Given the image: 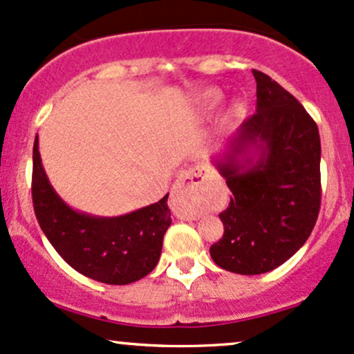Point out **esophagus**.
Wrapping results in <instances>:
<instances>
[{
  "label": "esophagus",
  "instance_id": "esophagus-1",
  "mask_svg": "<svg viewBox=\"0 0 354 354\" xmlns=\"http://www.w3.org/2000/svg\"><path fill=\"white\" fill-rule=\"evenodd\" d=\"M207 169L204 166H194L186 169L178 178L176 185L171 191V209L180 219H198L199 218V196L206 185Z\"/></svg>",
  "mask_w": 354,
  "mask_h": 354
}]
</instances>
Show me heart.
I'll return each mask as SVG.
<instances>
[{
    "label": "heart",
    "mask_w": 354,
    "mask_h": 354,
    "mask_svg": "<svg viewBox=\"0 0 354 354\" xmlns=\"http://www.w3.org/2000/svg\"><path fill=\"white\" fill-rule=\"evenodd\" d=\"M221 100H223V93H221L219 91H206L201 93V97H199V105H201L203 110H206V112H211V110H214L218 105L221 104ZM242 110V105L239 104V102H234V104H231L227 107V110H225V115H227L229 118L236 117V115H239Z\"/></svg>",
    "instance_id": "heart-1"
}]
</instances>
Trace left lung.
Segmentation results:
<instances>
[{"label": "left lung", "mask_w": 354, "mask_h": 354, "mask_svg": "<svg viewBox=\"0 0 354 354\" xmlns=\"http://www.w3.org/2000/svg\"><path fill=\"white\" fill-rule=\"evenodd\" d=\"M257 109L212 158L232 191L219 214L223 237L209 252L221 269L266 274L305 244L322 201L317 123L282 85L261 71Z\"/></svg>", "instance_id": "obj_1"}]
</instances>
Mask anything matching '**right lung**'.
Returning <instances> with one entry per match:
<instances>
[{"label": "right lung", "instance_id": "obj_1", "mask_svg": "<svg viewBox=\"0 0 354 354\" xmlns=\"http://www.w3.org/2000/svg\"><path fill=\"white\" fill-rule=\"evenodd\" d=\"M168 194L158 203L117 218L72 209L55 193L42 168L39 140L32 148V204L37 223L72 269L109 285L143 279L160 261L171 224Z\"/></svg>", "mask_w": 354, "mask_h": 354}]
</instances>
